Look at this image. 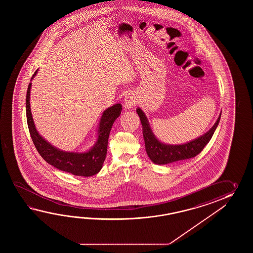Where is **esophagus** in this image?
<instances>
[{"label": "esophagus", "mask_w": 253, "mask_h": 253, "mask_svg": "<svg viewBox=\"0 0 253 253\" xmlns=\"http://www.w3.org/2000/svg\"><path fill=\"white\" fill-rule=\"evenodd\" d=\"M125 108L126 109H131L134 108L135 105H137V98L134 96V93H127L125 96Z\"/></svg>", "instance_id": "34e87169"}]
</instances>
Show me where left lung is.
Listing matches in <instances>:
<instances>
[{
  "instance_id": "obj_1",
  "label": "left lung",
  "mask_w": 253,
  "mask_h": 253,
  "mask_svg": "<svg viewBox=\"0 0 253 253\" xmlns=\"http://www.w3.org/2000/svg\"><path fill=\"white\" fill-rule=\"evenodd\" d=\"M136 113L139 116L141 124L143 126V135L145 139V151L147 153V156L154 164L160 166L193 158L200 154L214 134V131L220 122L221 115L220 112L215 124L205 134L182 145H168L161 142L153 133L149 121L146 118L145 112L141 108H136Z\"/></svg>"
}]
</instances>
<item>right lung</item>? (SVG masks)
Segmentation results:
<instances>
[{
  "label": "right lung",
  "mask_w": 253,
  "mask_h": 253,
  "mask_svg": "<svg viewBox=\"0 0 253 253\" xmlns=\"http://www.w3.org/2000/svg\"><path fill=\"white\" fill-rule=\"evenodd\" d=\"M38 70L33 74L32 81L38 73ZM32 82L28 86L26 96V117L28 127L32 136L33 144L39 154L43 159L52 167L64 172H70L77 176H92L101 170L103 163L106 159L108 149V137L115 120L119 118L122 110L121 104H115L107 108L102 113L98 123L97 141L94 145L86 152H68L60 150L51 145L39 134L33 121L30 96Z\"/></svg>",
  "instance_id": "obj_1"
}]
</instances>
